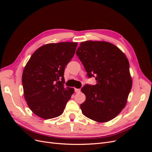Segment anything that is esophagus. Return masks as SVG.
Wrapping results in <instances>:
<instances>
[{
    "instance_id": "34e87169",
    "label": "esophagus",
    "mask_w": 152,
    "mask_h": 152,
    "mask_svg": "<svg viewBox=\"0 0 152 152\" xmlns=\"http://www.w3.org/2000/svg\"><path fill=\"white\" fill-rule=\"evenodd\" d=\"M75 93H80V89H75Z\"/></svg>"
}]
</instances>
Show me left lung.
Listing matches in <instances>:
<instances>
[{"label":"left lung","instance_id":"8db88e82","mask_svg":"<svg viewBox=\"0 0 152 152\" xmlns=\"http://www.w3.org/2000/svg\"><path fill=\"white\" fill-rule=\"evenodd\" d=\"M76 54L88 78L96 80V85L81 89L86 95L80 104L82 113L98 122L112 120L125 107L132 87L127 58L115 45L103 41L82 42Z\"/></svg>","mask_w":152,"mask_h":152}]
</instances>
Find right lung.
<instances>
[{
	"label": "right lung",
	"instance_id": "obj_1",
	"mask_svg": "<svg viewBox=\"0 0 152 152\" xmlns=\"http://www.w3.org/2000/svg\"><path fill=\"white\" fill-rule=\"evenodd\" d=\"M77 42L48 44L37 49L23 70L24 97L32 112L44 119L63 113L74 89L64 86V71Z\"/></svg>",
	"mask_w": 152,
	"mask_h": 152
}]
</instances>
